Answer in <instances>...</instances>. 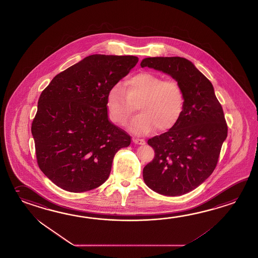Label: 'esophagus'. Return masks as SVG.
Wrapping results in <instances>:
<instances>
[{"instance_id":"1","label":"esophagus","mask_w":258,"mask_h":258,"mask_svg":"<svg viewBox=\"0 0 258 258\" xmlns=\"http://www.w3.org/2000/svg\"><path fill=\"white\" fill-rule=\"evenodd\" d=\"M133 141L135 144H137V145H145L146 144V141L144 140V139H138V138H134L133 139Z\"/></svg>"}]
</instances>
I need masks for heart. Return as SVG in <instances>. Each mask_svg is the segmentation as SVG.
Here are the masks:
<instances>
[{"mask_svg": "<svg viewBox=\"0 0 258 258\" xmlns=\"http://www.w3.org/2000/svg\"><path fill=\"white\" fill-rule=\"evenodd\" d=\"M140 114L129 124L137 135H147L157 128L167 131L181 117L185 94L175 80H163L151 72H141L128 78L124 83L116 82L107 94V109L111 121L124 125L134 112Z\"/></svg>", "mask_w": 258, "mask_h": 258, "instance_id": "obj_1", "label": "heart"}]
</instances>
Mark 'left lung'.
Instances as JSON below:
<instances>
[{"instance_id": "obj_1", "label": "left lung", "mask_w": 258, "mask_h": 258, "mask_svg": "<svg viewBox=\"0 0 258 258\" xmlns=\"http://www.w3.org/2000/svg\"><path fill=\"white\" fill-rule=\"evenodd\" d=\"M141 67L167 73L184 91L181 117L168 131L147 141L155 157L143 169L144 180L154 191L180 196L199 187L217 166L228 133L223 110L212 82L186 58L147 57Z\"/></svg>"}]
</instances>
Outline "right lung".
<instances>
[{
    "mask_svg": "<svg viewBox=\"0 0 258 258\" xmlns=\"http://www.w3.org/2000/svg\"><path fill=\"white\" fill-rule=\"evenodd\" d=\"M135 56L91 55L57 74L42 91L31 131L38 167L57 187H100L131 137L108 118L107 94L137 65Z\"/></svg>",
    "mask_w": 258,
    "mask_h": 258,
    "instance_id": "right-lung-1",
    "label": "right lung"
}]
</instances>
